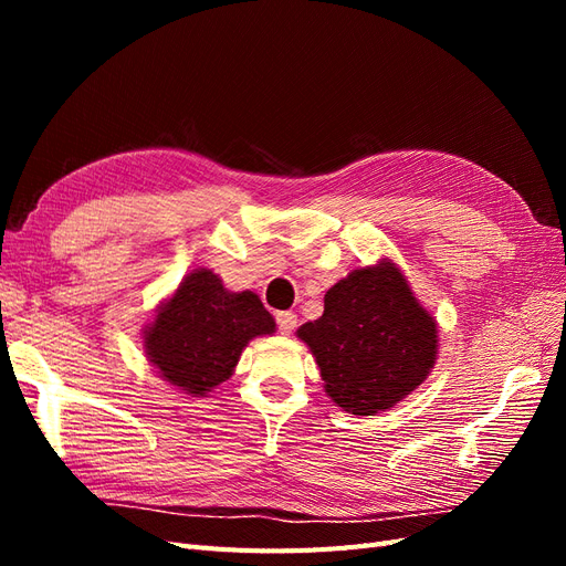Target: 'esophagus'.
I'll return each mask as SVG.
<instances>
[{
  "label": "esophagus",
  "mask_w": 566,
  "mask_h": 566,
  "mask_svg": "<svg viewBox=\"0 0 566 566\" xmlns=\"http://www.w3.org/2000/svg\"><path fill=\"white\" fill-rule=\"evenodd\" d=\"M276 325H279V331L283 335H290V333L297 328V314H293V312H279L276 314Z\"/></svg>",
  "instance_id": "obj_1"
}]
</instances>
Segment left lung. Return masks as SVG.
Listing matches in <instances>:
<instances>
[{
  "label": "left lung",
  "mask_w": 566,
  "mask_h": 566,
  "mask_svg": "<svg viewBox=\"0 0 566 566\" xmlns=\"http://www.w3.org/2000/svg\"><path fill=\"white\" fill-rule=\"evenodd\" d=\"M323 316L297 337L316 356L328 397L375 416L424 382L437 361V321L391 262L354 269L323 297Z\"/></svg>",
  "instance_id": "obj_1"
}]
</instances>
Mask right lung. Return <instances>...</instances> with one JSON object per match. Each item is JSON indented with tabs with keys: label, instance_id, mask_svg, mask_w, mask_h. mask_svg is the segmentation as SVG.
<instances>
[{
	"label": "right lung",
	"instance_id": "right-lung-1",
	"mask_svg": "<svg viewBox=\"0 0 566 566\" xmlns=\"http://www.w3.org/2000/svg\"><path fill=\"white\" fill-rule=\"evenodd\" d=\"M276 331L273 316L250 290L231 293L210 269L181 281L144 333V347L160 378L193 397L231 378L248 342Z\"/></svg>",
	"mask_w": 566,
	"mask_h": 566
}]
</instances>
